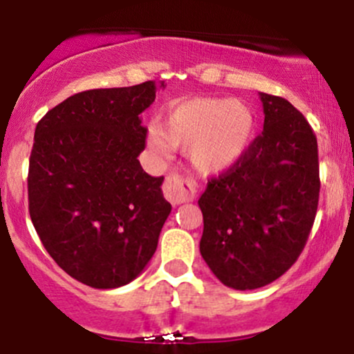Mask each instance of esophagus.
Masks as SVG:
<instances>
[{
	"label": "esophagus",
	"instance_id": "obj_1",
	"mask_svg": "<svg viewBox=\"0 0 354 354\" xmlns=\"http://www.w3.org/2000/svg\"><path fill=\"white\" fill-rule=\"evenodd\" d=\"M163 194L172 205H182L185 201H191L196 196V184L191 180H185L177 174H172L165 178L163 184Z\"/></svg>",
	"mask_w": 354,
	"mask_h": 354
}]
</instances>
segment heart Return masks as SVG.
Listing matches in <instances>:
<instances>
[{
    "mask_svg": "<svg viewBox=\"0 0 354 354\" xmlns=\"http://www.w3.org/2000/svg\"><path fill=\"white\" fill-rule=\"evenodd\" d=\"M258 117L250 103L225 97L174 101L149 129V145L160 155L187 148L191 165L203 176L232 169L248 153L257 134Z\"/></svg>",
    "mask_w": 354,
    "mask_h": 354,
    "instance_id": "obj_1",
    "label": "heart"
}]
</instances>
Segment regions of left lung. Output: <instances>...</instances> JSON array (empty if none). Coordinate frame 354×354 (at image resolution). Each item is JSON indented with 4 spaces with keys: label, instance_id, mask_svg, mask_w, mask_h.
<instances>
[{
    "label": "left lung",
    "instance_id": "left-lung-1",
    "mask_svg": "<svg viewBox=\"0 0 354 354\" xmlns=\"http://www.w3.org/2000/svg\"><path fill=\"white\" fill-rule=\"evenodd\" d=\"M263 132L246 155L208 180L203 260L227 288H263L295 265L313 227L320 192L313 129L288 100L260 93Z\"/></svg>",
    "mask_w": 354,
    "mask_h": 354
}]
</instances>
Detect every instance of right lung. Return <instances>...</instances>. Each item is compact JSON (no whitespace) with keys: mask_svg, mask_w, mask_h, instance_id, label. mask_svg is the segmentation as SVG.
Wrapping results in <instances>:
<instances>
[{"mask_svg":"<svg viewBox=\"0 0 354 354\" xmlns=\"http://www.w3.org/2000/svg\"><path fill=\"white\" fill-rule=\"evenodd\" d=\"M165 84L91 89L51 108L34 132L29 213L59 268L94 289L134 281L158 246L172 205L142 170L139 115Z\"/></svg>","mask_w":354,"mask_h":354,"instance_id":"1","label":"right lung"}]
</instances>
